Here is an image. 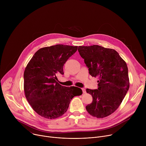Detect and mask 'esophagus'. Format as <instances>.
<instances>
[{"label": "esophagus", "instance_id": "obj_1", "mask_svg": "<svg viewBox=\"0 0 146 146\" xmlns=\"http://www.w3.org/2000/svg\"><path fill=\"white\" fill-rule=\"evenodd\" d=\"M82 92H83V94H86V89L85 88H82Z\"/></svg>", "mask_w": 146, "mask_h": 146}]
</instances>
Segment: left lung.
<instances>
[{"instance_id":"8db88e82","label":"left lung","mask_w":146,"mask_h":146,"mask_svg":"<svg viewBox=\"0 0 146 146\" xmlns=\"http://www.w3.org/2000/svg\"><path fill=\"white\" fill-rule=\"evenodd\" d=\"M78 51L89 73L99 77L98 89L86 90L93 98L86 109L93 117H106L118 108L129 90L126 62L115 50L98 45L79 46Z\"/></svg>"}]
</instances>
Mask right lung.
Returning a JSON list of instances; mask_svg holds the SVG:
<instances>
[{"mask_svg": "<svg viewBox=\"0 0 146 146\" xmlns=\"http://www.w3.org/2000/svg\"><path fill=\"white\" fill-rule=\"evenodd\" d=\"M77 47L56 44L41 48L28 64L24 74L25 95L32 108L40 116L48 119L62 116L72 98L82 94L81 88L62 86L56 81L57 74H64V65Z\"/></svg>", "mask_w": 146, "mask_h": 146, "instance_id": "1", "label": "right lung"}]
</instances>
